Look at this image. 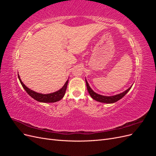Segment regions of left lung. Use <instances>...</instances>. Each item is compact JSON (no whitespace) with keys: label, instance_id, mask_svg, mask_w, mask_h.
I'll return each instance as SVG.
<instances>
[{"label":"left lung","instance_id":"1","mask_svg":"<svg viewBox=\"0 0 156 156\" xmlns=\"http://www.w3.org/2000/svg\"><path fill=\"white\" fill-rule=\"evenodd\" d=\"M86 84H87V90L88 91V93L90 95V96L94 99V100H95L96 101H99V102L106 103H115V102H116L117 101L120 100L121 98H123L126 95V94L129 92V90L131 88V87L128 89L124 91V92L120 93L119 94H117V95H115V96H105L100 95V94L94 92L91 89V88L90 87L89 84L87 81V79H86Z\"/></svg>","mask_w":156,"mask_h":156}]
</instances>
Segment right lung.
Here are the masks:
<instances>
[{"mask_svg":"<svg viewBox=\"0 0 156 156\" xmlns=\"http://www.w3.org/2000/svg\"><path fill=\"white\" fill-rule=\"evenodd\" d=\"M18 78L23 88L25 90V91L28 93V94H29L30 96H31L32 98H34V100H36L37 101L43 102V103H55L58 101H60L64 96L66 90V88H67L68 83V81L66 82L63 87L61 89H60L59 90L53 93L43 94H40V93L33 91L32 90L29 89L27 87H26L21 81V80L20 77V75H18Z\"/></svg>","mask_w":156,"mask_h":156,"instance_id":"obj_1","label":"right lung"}]
</instances>
